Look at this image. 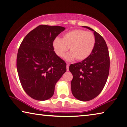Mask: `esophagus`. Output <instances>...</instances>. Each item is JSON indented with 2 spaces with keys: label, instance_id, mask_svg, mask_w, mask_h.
Returning a JSON list of instances; mask_svg holds the SVG:
<instances>
[{
  "label": "esophagus",
  "instance_id": "obj_1",
  "mask_svg": "<svg viewBox=\"0 0 127 127\" xmlns=\"http://www.w3.org/2000/svg\"><path fill=\"white\" fill-rule=\"evenodd\" d=\"M68 68H69V64L67 63V65H66V69H67V71H68Z\"/></svg>",
  "mask_w": 127,
  "mask_h": 127
}]
</instances>
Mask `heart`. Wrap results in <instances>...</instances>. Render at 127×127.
I'll list each match as a JSON object with an SVG mask.
<instances>
[{"mask_svg":"<svg viewBox=\"0 0 127 127\" xmlns=\"http://www.w3.org/2000/svg\"><path fill=\"white\" fill-rule=\"evenodd\" d=\"M95 39L92 32L81 29L69 31L62 36V39L56 38L53 42L55 53L62 57L69 48L70 53L66 60L70 61L75 59L80 61L87 59L94 49Z\"/></svg>","mask_w":127,"mask_h":127,"instance_id":"obj_1","label":"heart"}]
</instances>
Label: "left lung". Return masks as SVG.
Returning <instances> with one entry per match:
<instances>
[{
	"label": "left lung",
	"mask_w": 127,
	"mask_h": 127,
	"mask_svg": "<svg viewBox=\"0 0 127 127\" xmlns=\"http://www.w3.org/2000/svg\"><path fill=\"white\" fill-rule=\"evenodd\" d=\"M94 33V49L87 59L71 64L69 70L73 76L71 92L76 99L88 101L96 97L102 91L107 82L110 69L109 50L101 35L88 26H83Z\"/></svg>",
	"instance_id": "obj_1"
}]
</instances>
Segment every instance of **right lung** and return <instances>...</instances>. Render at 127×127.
I'll use <instances>...</instances> for the list:
<instances>
[{
    "label": "right lung",
    "instance_id": "right-lung-1",
    "mask_svg": "<svg viewBox=\"0 0 127 127\" xmlns=\"http://www.w3.org/2000/svg\"><path fill=\"white\" fill-rule=\"evenodd\" d=\"M65 28L41 25L23 39L17 56V69L23 89L32 98L53 96L55 85L66 71V64L54 51L53 42Z\"/></svg>",
    "mask_w": 127,
    "mask_h": 127
}]
</instances>
